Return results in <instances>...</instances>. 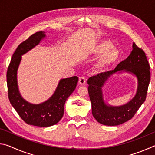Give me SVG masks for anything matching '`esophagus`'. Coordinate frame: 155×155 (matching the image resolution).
Here are the masks:
<instances>
[{
    "instance_id": "34e87169",
    "label": "esophagus",
    "mask_w": 155,
    "mask_h": 155,
    "mask_svg": "<svg viewBox=\"0 0 155 155\" xmlns=\"http://www.w3.org/2000/svg\"><path fill=\"white\" fill-rule=\"evenodd\" d=\"M78 83H79L80 85H85L86 83V78L83 77H81L79 78V80H78Z\"/></svg>"
}]
</instances>
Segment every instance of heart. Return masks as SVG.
Listing matches in <instances>:
<instances>
[{
    "instance_id": "heart-1",
    "label": "heart",
    "mask_w": 155,
    "mask_h": 155,
    "mask_svg": "<svg viewBox=\"0 0 155 155\" xmlns=\"http://www.w3.org/2000/svg\"><path fill=\"white\" fill-rule=\"evenodd\" d=\"M94 53L96 55H102L100 59L98 67L104 68L115 64L120 57L118 50L114 48V45L109 41H103L95 46Z\"/></svg>"
}]
</instances>
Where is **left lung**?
<instances>
[{
  "label": "left lung",
  "mask_w": 155,
  "mask_h": 155,
  "mask_svg": "<svg viewBox=\"0 0 155 155\" xmlns=\"http://www.w3.org/2000/svg\"><path fill=\"white\" fill-rule=\"evenodd\" d=\"M122 72L129 73L137 78L138 87L136 95L123 106H112L106 104L101 87L111 75ZM150 80V65L145 52L133 43L130 55L120 62L114 70L100 73L87 80L88 93L94 118L106 126H117L130 120L145 101Z\"/></svg>",
  "instance_id": "left-lung-1"
}]
</instances>
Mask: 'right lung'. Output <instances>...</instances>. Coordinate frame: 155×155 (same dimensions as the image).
Listing matches in <instances>:
<instances>
[{
  "label": "right lung",
  "instance_id": "right-lung-1",
  "mask_svg": "<svg viewBox=\"0 0 155 155\" xmlns=\"http://www.w3.org/2000/svg\"><path fill=\"white\" fill-rule=\"evenodd\" d=\"M45 38V32L39 31L21 43L13 54L7 72L10 103L27 124L40 127L54 125L62 118L65 101L74 91L78 81L76 76L62 78L51 97L40 104L30 103L22 98L18 89L17 80V72L22 55L38 45Z\"/></svg>",
  "mask_w": 155,
  "mask_h": 155
}]
</instances>
